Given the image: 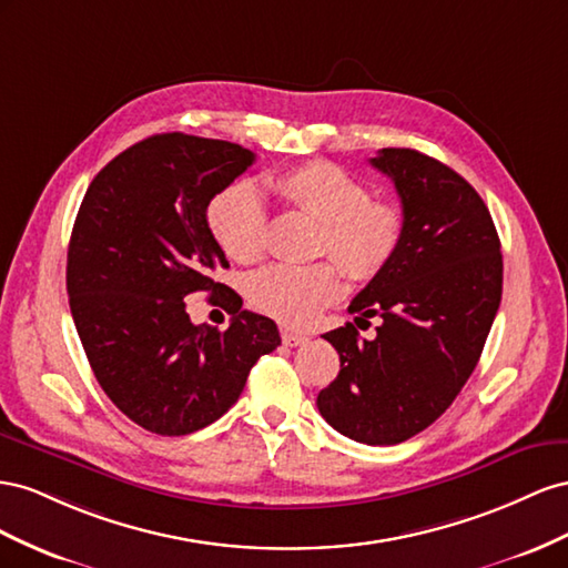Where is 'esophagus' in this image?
Returning a JSON list of instances; mask_svg holds the SVG:
<instances>
[{"label":"esophagus","mask_w":568,"mask_h":568,"mask_svg":"<svg viewBox=\"0 0 568 568\" xmlns=\"http://www.w3.org/2000/svg\"><path fill=\"white\" fill-rule=\"evenodd\" d=\"M281 337H283V345H287V347H300V345L310 343V335L297 333V331H290V328H283Z\"/></svg>","instance_id":"esophagus-1"}]
</instances>
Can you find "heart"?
Listing matches in <instances>:
<instances>
[{"label":"heart","mask_w":568,"mask_h":568,"mask_svg":"<svg viewBox=\"0 0 568 568\" xmlns=\"http://www.w3.org/2000/svg\"><path fill=\"white\" fill-rule=\"evenodd\" d=\"M271 190L297 212L321 221L318 250L331 254L352 281H374L395 258L404 216L399 206L374 200L364 181L326 159L285 169L271 178ZM206 223L219 247L233 262L252 264L266 252L268 219L252 185L231 183L206 206ZM343 293V273L333 262L312 266H268L250 281L258 312L306 326Z\"/></svg>","instance_id":"b5f03b06"}]
</instances>
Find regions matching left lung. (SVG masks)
Returning a JSON list of instances; mask_svg holds the SVG:
<instances>
[{
  "mask_svg": "<svg viewBox=\"0 0 568 568\" xmlns=\"http://www.w3.org/2000/svg\"><path fill=\"white\" fill-rule=\"evenodd\" d=\"M371 166L395 183L402 245L349 304L354 321L381 316L374 339L352 323L323 337L339 354L337 378L316 407L356 443L397 445L443 416L474 374L501 300V252L488 206L464 178L407 148Z\"/></svg>",
  "mask_w": 568,
  "mask_h": 568,
  "instance_id": "1",
  "label": "left lung"
}]
</instances>
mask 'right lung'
Segmentation results:
<instances>
[{
	"label": "right lung",
	"mask_w": 568,
	"mask_h": 568,
	"mask_svg": "<svg viewBox=\"0 0 568 568\" xmlns=\"http://www.w3.org/2000/svg\"><path fill=\"white\" fill-rule=\"evenodd\" d=\"M254 159L235 142L152 135L111 159L78 209L67 262L75 331L106 397L150 433L214 424L258 356L281 345L275 323L214 278L229 262L209 231V200ZM192 292H209L232 326L194 327Z\"/></svg>",
	"instance_id": "obj_1"
}]
</instances>
